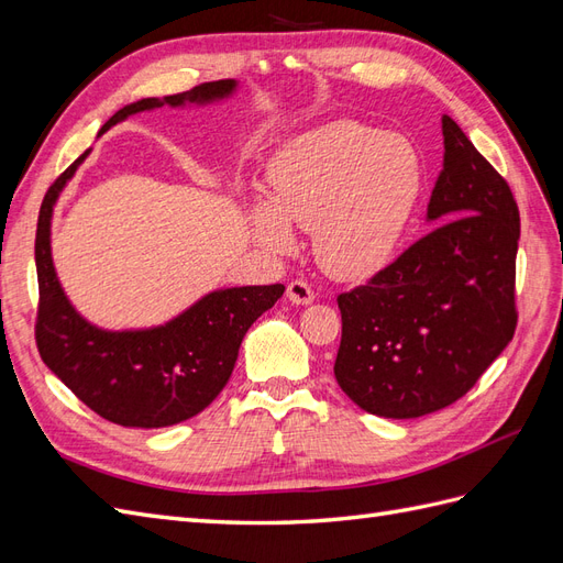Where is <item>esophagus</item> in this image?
<instances>
[{
    "label": "esophagus",
    "instance_id": "1",
    "mask_svg": "<svg viewBox=\"0 0 563 563\" xmlns=\"http://www.w3.org/2000/svg\"><path fill=\"white\" fill-rule=\"evenodd\" d=\"M286 296H288V300L296 302V305H310L314 300L312 286L308 282H302V279H294L291 284H288Z\"/></svg>",
    "mask_w": 563,
    "mask_h": 563
}]
</instances>
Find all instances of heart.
Here are the masks:
<instances>
[{"label": "heart", "mask_w": 563, "mask_h": 563, "mask_svg": "<svg viewBox=\"0 0 563 563\" xmlns=\"http://www.w3.org/2000/svg\"><path fill=\"white\" fill-rule=\"evenodd\" d=\"M267 183L269 201L249 211L255 240L288 251V223L312 230L323 269L366 279L395 258L418 207L422 166L406 139L335 122L288 143L269 164Z\"/></svg>", "instance_id": "obj_1"}]
</instances>
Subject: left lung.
<instances>
[{
    "label": "left lung",
    "mask_w": 563,
    "mask_h": 563,
    "mask_svg": "<svg viewBox=\"0 0 563 563\" xmlns=\"http://www.w3.org/2000/svg\"><path fill=\"white\" fill-rule=\"evenodd\" d=\"M441 133L444 168L428 218L444 223L338 296L335 380L373 416L420 418L451 406L517 329L515 195L449 114Z\"/></svg>",
    "instance_id": "obj_1"
}]
</instances>
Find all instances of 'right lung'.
I'll return each instance as SVG.
<instances>
[{
	"mask_svg": "<svg viewBox=\"0 0 563 563\" xmlns=\"http://www.w3.org/2000/svg\"><path fill=\"white\" fill-rule=\"evenodd\" d=\"M234 89V79H218L164 100H135L114 112L100 133L135 112L159 106L213 103L228 98ZM87 155L89 150L54 180L40 209L35 240L40 282L37 350L44 364L100 418L122 428H168L201 413L220 395L232 376L251 323L282 298L284 286L223 288L203 296L164 327L145 331H103L93 327L65 298L51 261L54 203Z\"/></svg>",
	"mask_w": 563,
	"mask_h": 563,
	"instance_id": "add662e5",
	"label": "right lung"
}]
</instances>
